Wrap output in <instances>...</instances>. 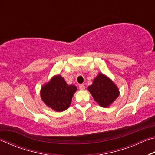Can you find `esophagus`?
I'll return each instance as SVG.
<instances>
[{
  "mask_svg": "<svg viewBox=\"0 0 155 155\" xmlns=\"http://www.w3.org/2000/svg\"><path fill=\"white\" fill-rule=\"evenodd\" d=\"M78 87H79V89H81V90H85V85H83V84H80Z\"/></svg>",
  "mask_w": 155,
  "mask_h": 155,
  "instance_id": "1",
  "label": "esophagus"
}]
</instances>
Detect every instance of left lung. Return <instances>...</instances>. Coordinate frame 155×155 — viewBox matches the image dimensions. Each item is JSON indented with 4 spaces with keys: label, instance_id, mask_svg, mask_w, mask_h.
Masks as SVG:
<instances>
[{
    "label": "left lung",
    "instance_id": "8db88e82",
    "mask_svg": "<svg viewBox=\"0 0 155 155\" xmlns=\"http://www.w3.org/2000/svg\"><path fill=\"white\" fill-rule=\"evenodd\" d=\"M88 91L91 94L94 101L102 107H109L120 95L116 85L101 73L94 78L92 85L88 87Z\"/></svg>",
    "mask_w": 155,
    "mask_h": 155
}]
</instances>
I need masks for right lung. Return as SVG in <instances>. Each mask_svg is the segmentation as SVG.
I'll return each instance as SVG.
<instances>
[{"label": "right lung", "mask_w": 155, "mask_h": 155, "mask_svg": "<svg viewBox=\"0 0 155 155\" xmlns=\"http://www.w3.org/2000/svg\"><path fill=\"white\" fill-rule=\"evenodd\" d=\"M77 90L75 85H68L61 76L56 75L41 87L40 96L48 107L61 112L69 108L72 96Z\"/></svg>", "instance_id": "right-lung-1"}]
</instances>
